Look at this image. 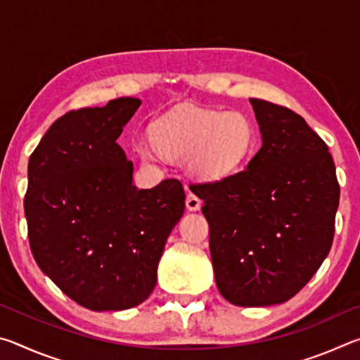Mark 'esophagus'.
Segmentation results:
<instances>
[{
	"label": "esophagus",
	"mask_w": 360,
	"mask_h": 360,
	"mask_svg": "<svg viewBox=\"0 0 360 360\" xmlns=\"http://www.w3.org/2000/svg\"><path fill=\"white\" fill-rule=\"evenodd\" d=\"M186 206L188 211H198L200 208H202V200H200L195 193L188 192L187 198H186Z\"/></svg>",
	"instance_id": "1"
}]
</instances>
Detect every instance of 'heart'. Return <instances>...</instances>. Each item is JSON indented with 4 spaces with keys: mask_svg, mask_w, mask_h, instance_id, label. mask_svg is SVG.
Listing matches in <instances>:
<instances>
[{
    "mask_svg": "<svg viewBox=\"0 0 360 360\" xmlns=\"http://www.w3.org/2000/svg\"><path fill=\"white\" fill-rule=\"evenodd\" d=\"M152 139L163 155L187 160L195 173L217 178L240 167L251 152L254 130L241 112H219L211 109L182 108L167 114L152 125ZM138 143L143 160H154L157 150Z\"/></svg>",
    "mask_w": 360,
    "mask_h": 360,
    "instance_id": "b5f03b06",
    "label": "heart"
}]
</instances>
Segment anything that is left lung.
Instances as JSON below:
<instances>
[{
	"instance_id": "8db88e82",
	"label": "left lung",
	"mask_w": 360,
	"mask_h": 360,
	"mask_svg": "<svg viewBox=\"0 0 360 360\" xmlns=\"http://www.w3.org/2000/svg\"><path fill=\"white\" fill-rule=\"evenodd\" d=\"M262 148L238 173L197 184L217 289L238 307L288 302L330 251L340 184L302 115L251 98Z\"/></svg>"
}]
</instances>
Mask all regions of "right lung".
<instances>
[{"label":"right lung","mask_w":360,"mask_h":360,"mask_svg":"<svg viewBox=\"0 0 360 360\" xmlns=\"http://www.w3.org/2000/svg\"><path fill=\"white\" fill-rule=\"evenodd\" d=\"M141 105L111 100L57 119L28 160L25 217L36 264L71 300L94 311L143 303L184 212V187L165 179L133 186V163L117 144Z\"/></svg>","instance_id":"obj_1"}]
</instances>
